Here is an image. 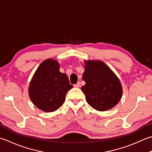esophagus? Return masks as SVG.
Here are the masks:
<instances>
[{"label": "esophagus", "instance_id": "obj_1", "mask_svg": "<svg viewBox=\"0 0 152 152\" xmlns=\"http://www.w3.org/2000/svg\"><path fill=\"white\" fill-rule=\"evenodd\" d=\"M74 87H75V88H80V86H80V82H78V83H77V84H74Z\"/></svg>", "mask_w": 152, "mask_h": 152}]
</instances>
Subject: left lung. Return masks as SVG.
<instances>
[{"label":"left lung","instance_id":"1","mask_svg":"<svg viewBox=\"0 0 152 152\" xmlns=\"http://www.w3.org/2000/svg\"><path fill=\"white\" fill-rule=\"evenodd\" d=\"M82 80L86 84L81 88L88 103L97 111H107L119 102L123 88L119 80L102 61L86 62Z\"/></svg>","mask_w":152,"mask_h":152}]
</instances>
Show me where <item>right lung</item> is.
<instances>
[{
  "mask_svg": "<svg viewBox=\"0 0 152 152\" xmlns=\"http://www.w3.org/2000/svg\"><path fill=\"white\" fill-rule=\"evenodd\" d=\"M72 88L66 74L59 71L58 62L47 59L39 65L33 77L29 96L37 108L53 112L62 105L67 91Z\"/></svg>",
  "mask_w": 152,
  "mask_h": 152,
  "instance_id": "obj_1",
  "label": "right lung"
}]
</instances>
